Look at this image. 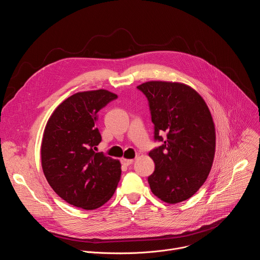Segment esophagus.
<instances>
[{"instance_id":"obj_1","label":"esophagus","mask_w":260,"mask_h":260,"mask_svg":"<svg viewBox=\"0 0 260 260\" xmlns=\"http://www.w3.org/2000/svg\"><path fill=\"white\" fill-rule=\"evenodd\" d=\"M134 162L133 159H122V164L125 166H129Z\"/></svg>"}]
</instances>
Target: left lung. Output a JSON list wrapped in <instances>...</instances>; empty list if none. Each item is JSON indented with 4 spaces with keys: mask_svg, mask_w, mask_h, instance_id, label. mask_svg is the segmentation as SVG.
I'll return each mask as SVG.
<instances>
[{
    "mask_svg": "<svg viewBox=\"0 0 260 260\" xmlns=\"http://www.w3.org/2000/svg\"><path fill=\"white\" fill-rule=\"evenodd\" d=\"M137 88L149 102L154 139L163 144L149 151L154 171L148 177L152 193L177 204L192 197L208 177L215 154L216 134L203 97L178 82L149 81ZM168 138L162 140L160 133Z\"/></svg>",
    "mask_w": 260,
    "mask_h": 260,
    "instance_id": "8db88e82",
    "label": "left lung"
}]
</instances>
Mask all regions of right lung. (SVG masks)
<instances>
[{"instance_id":"1","label":"right lung","mask_w":260,"mask_h":260,"mask_svg":"<svg viewBox=\"0 0 260 260\" xmlns=\"http://www.w3.org/2000/svg\"><path fill=\"white\" fill-rule=\"evenodd\" d=\"M117 97L105 89L78 92L55 109L44 130L41 161L48 183L66 202L85 210L106 204L121 178L120 161L94 151L101 141L97 114Z\"/></svg>"}]
</instances>
